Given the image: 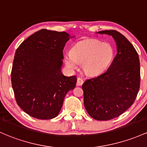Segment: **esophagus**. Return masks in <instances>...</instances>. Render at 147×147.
<instances>
[{"instance_id":"esophagus-1","label":"esophagus","mask_w":147,"mask_h":147,"mask_svg":"<svg viewBox=\"0 0 147 147\" xmlns=\"http://www.w3.org/2000/svg\"><path fill=\"white\" fill-rule=\"evenodd\" d=\"M83 83H84L83 79L80 78V77H79V78H77V86H82V85L83 84Z\"/></svg>"}]
</instances>
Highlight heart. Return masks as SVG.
I'll return each instance as SVG.
<instances>
[{
  "mask_svg": "<svg viewBox=\"0 0 147 147\" xmlns=\"http://www.w3.org/2000/svg\"><path fill=\"white\" fill-rule=\"evenodd\" d=\"M114 57V49L109 43L94 39H86L73 45L70 53L64 56L65 65L71 70L82 63L87 75H98L107 70Z\"/></svg>",
  "mask_w": 147,
  "mask_h": 147,
  "instance_id": "1",
  "label": "heart"
}]
</instances>
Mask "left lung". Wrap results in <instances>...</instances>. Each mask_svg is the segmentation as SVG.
<instances>
[{
    "mask_svg": "<svg viewBox=\"0 0 147 147\" xmlns=\"http://www.w3.org/2000/svg\"><path fill=\"white\" fill-rule=\"evenodd\" d=\"M117 42V54L104 73L82 85L84 104L94 119L108 121L119 117L135 102L140 86L138 52L124 35L114 30H101Z\"/></svg>",
    "mask_w": 147,
    "mask_h": 147,
    "instance_id": "1",
    "label": "left lung"
}]
</instances>
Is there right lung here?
I'll return each instance as SVG.
<instances>
[{"instance_id": "1", "label": "right lung", "mask_w": 147, "mask_h": 147, "mask_svg": "<svg viewBox=\"0 0 147 147\" xmlns=\"http://www.w3.org/2000/svg\"><path fill=\"white\" fill-rule=\"evenodd\" d=\"M70 38L65 32L42 29L16 50L11 82L17 105L30 117L51 119L58 116L65 95L75 88L77 77L61 70L63 50Z\"/></svg>"}]
</instances>
